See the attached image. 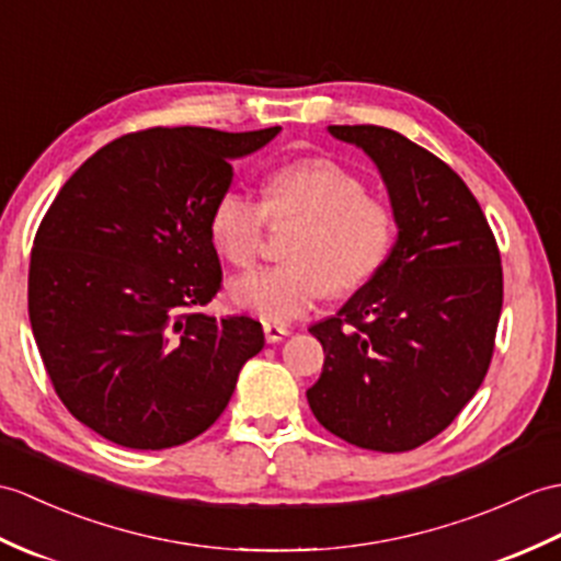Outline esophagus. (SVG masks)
I'll use <instances>...</instances> for the list:
<instances>
[{
  "mask_svg": "<svg viewBox=\"0 0 561 561\" xmlns=\"http://www.w3.org/2000/svg\"><path fill=\"white\" fill-rule=\"evenodd\" d=\"M263 332H265V340H267V344H277V342H282L286 334H289V330L284 328V324H270V322H265L263 324Z\"/></svg>",
  "mask_w": 561,
  "mask_h": 561,
  "instance_id": "1",
  "label": "esophagus"
}]
</instances>
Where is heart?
Segmentation results:
<instances>
[{
    "mask_svg": "<svg viewBox=\"0 0 561 561\" xmlns=\"http://www.w3.org/2000/svg\"><path fill=\"white\" fill-rule=\"evenodd\" d=\"M267 219L301 221L286 245L291 263L249 272L229 284L231 304L265 322H291L332 289L356 291L389 255L394 215L368 195L363 181L324 158L275 169L263 184V203L225 191L210 210V239L231 265H251Z\"/></svg>",
    "mask_w": 561,
    "mask_h": 561,
    "instance_id": "heart-1",
    "label": "heart"
}]
</instances>
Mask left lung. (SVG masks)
Instances as JSON below:
<instances>
[{"label":"left lung","mask_w":561,"mask_h":561,"mask_svg":"<svg viewBox=\"0 0 561 561\" xmlns=\"http://www.w3.org/2000/svg\"><path fill=\"white\" fill-rule=\"evenodd\" d=\"M380 172L397 243L334 318L312 324L324 351L306 397L348 445L409 451L439 435L490 368L502 312V260L461 176L382 126H328Z\"/></svg>","instance_id":"1"}]
</instances>
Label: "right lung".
Listing matches in <instances>:
<instances>
[{"label":"right lung","instance_id":"right-lung-1","mask_svg":"<svg viewBox=\"0 0 561 561\" xmlns=\"http://www.w3.org/2000/svg\"><path fill=\"white\" fill-rule=\"evenodd\" d=\"M279 131L122 136L43 217L28 272L35 344L64 407L114 445L154 451L198 437L265 346L253 318L203 312L221 284L207 221L231 160Z\"/></svg>","mask_w":561,"mask_h":561}]
</instances>
